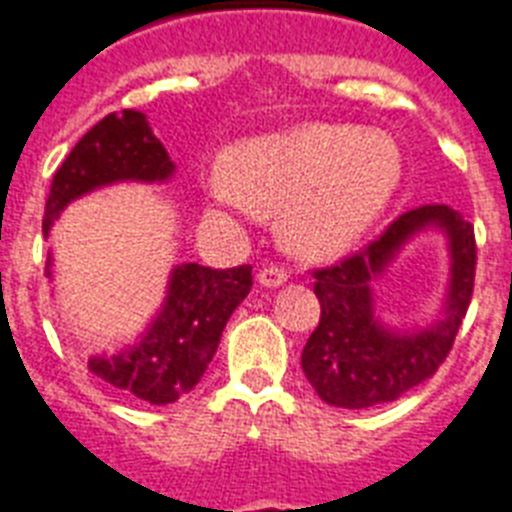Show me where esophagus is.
Masks as SVG:
<instances>
[{"instance_id":"1","label":"esophagus","mask_w":512,"mask_h":512,"mask_svg":"<svg viewBox=\"0 0 512 512\" xmlns=\"http://www.w3.org/2000/svg\"><path fill=\"white\" fill-rule=\"evenodd\" d=\"M257 281H260L263 287H281V284L287 281V271L279 268V265H265V268H260V273H257Z\"/></svg>"}]
</instances>
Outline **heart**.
I'll list each match as a JSON object with an SVG mask.
<instances>
[{
	"label": "heart",
	"mask_w": 512,
	"mask_h": 512,
	"mask_svg": "<svg viewBox=\"0 0 512 512\" xmlns=\"http://www.w3.org/2000/svg\"><path fill=\"white\" fill-rule=\"evenodd\" d=\"M404 177V154L388 132L316 122L241 143L212 177L225 207L279 215L281 244L327 260L356 244Z\"/></svg>",
	"instance_id": "heart-1"
}]
</instances>
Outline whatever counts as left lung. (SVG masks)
Instances as JSON below:
<instances>
[{
	"instance_id": "obj_1",
	"label": "left lung",
	"mask_w": 512,
	"mask_h": 512,
	"mask_svg": "<svg viewBox=\"0 0 512 512\" xmlns=\"http://www.w3.org/2000/svg\"><path fill=\"white\" fill-rule=\"evenodd\" d=\"M441 227L450 239L453 279L445 316L428 330L396 333L373 316L371 284L414 232ZM321 321L303 348V372L321 401L342 409L396 401L436 374L446 361L468 313L476 281L473 225L446 204L409 209L382 231L380 239L337 265L313 271Z\"/></svg>"
}]
</instances>
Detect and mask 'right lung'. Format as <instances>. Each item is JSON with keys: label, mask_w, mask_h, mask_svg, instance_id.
Wrapping results in <instances>:
<instances>
[{"label": "right lung", "mask_w": 512, "mask_h": 512, "mask_svg": "<svg viewBox=\"0 0 512 512\" xmlns=\"http://www.w3.org/2000/svg\"><path fill=\"white\" fill-rule=\"evenodd\" d=\"M175 172L170 154L156 140L146 114L124 108L108 114L84 135L52 177L44 207V233L74 199L103 185L140 180L164 183ZM52 257H47V276ZM252 289V265L204 268L177 265L159 316L132 348L90 358V372L124 396L143 404H172L196 388L215 356L231 313Z\"/></svg>", "instance_id": "add662e5"}]
</instances>
